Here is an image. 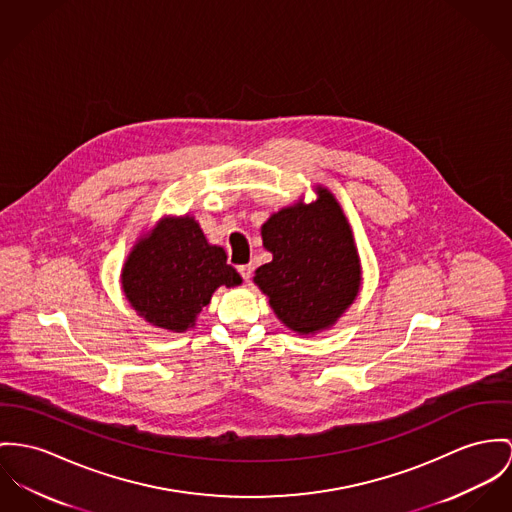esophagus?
I'll return each instance as SVG.
<instances>
[{
  "mask_svg": "<svg viewBox=\"0 0 512 512\" xmlns=\"http://www.w3.org/2000/svg\"><path fill=\"white\" fill-rule=\"evenodd\" d=\"M237 271H239V275H241L245 282L253 275V267L251 265H241V267H237Z\"/></svg>",
  "mask_w": 512,
  "mask_h": 512,
  "instance_id": "1",
  "label": "esophagus"
}]
</instances>
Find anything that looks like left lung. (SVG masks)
<instances>
[{
  "label": "left lung",
  "mask_w": 512,
  "mask_h": 512,
  "mask_svg": "<svg viewBox=\"0 0 512 512\" xmlns=\"http://www.w3.org/2000/svg\"><path fill=\"white\" fill-rule=\"evenodd\" d=\"M312 204L282 208L263 226V245L273 261L255 271L282 323L315 333L337 321L360 286V263L349 222L325 189Z\"/></svg>",
  "instance_id": "1"
}]
</instances>
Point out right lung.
<instances>
[{"label":"right lung","mask_w":512,"mask_h":512,"mask_svg":"<svg viewBox=\"0 0 512 512\" xmlns=\"http://www.w3.org/2000/svg\"><path fill=\"white\" fill-rule=\"evenodd\" d=\"M226 259L224 249L210 245L193 218L161 220L130 253L122 288L146 321L181 333L195 325L218 286L241 284Z\"/></svg>","instance_id":"add662e5"}]
</instances>
